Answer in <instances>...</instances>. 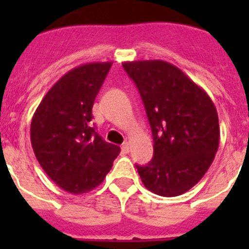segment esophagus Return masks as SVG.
Returning <instances> with one entry per match:
<instances>
[{"mask_svg":"<svg viewBox=\"0 0 249 249\" xmlns=\"http://www.w3.org/2000/svg\"><path fill=\"white\" fill-rule=\"evenodd\" d=\"M122 152H123V153H128V152H129V143H128V142H124V143L122 144Z\"/></svg>","mask_w":249,"mask_h":249,"instance_id":"obj_1","label":"esophagus"}]
</instances>
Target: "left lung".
I'll list each match as a JSON object with an SVG mask.
<instances>
[{
	"instance_id": "left-lung-1",
	"label": "left lung",
	"mask_w": 249,
	"mask_h": 249,
	"mask_svg": "<svg viewBox=\"0 0 249 249\" xmlns=\"http://www.w3.org/2000/svg\"><path fill=\"white\" fill-rule=\"evenodd\" d=\"M137 86L153 136V158L136 166L144 187L176 197L201 181L219 144L218 114L202 87L160 59L123 62Z\"/></svg>"
}]
</instances>
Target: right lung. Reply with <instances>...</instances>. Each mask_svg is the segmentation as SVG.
Listing matches in <instances>:
<instances>
[{
    "instance_id": "1",
    "label": "right lung",
    "mask_w": 249,
    "mask_h": 249,
    "mask_svg": "<svg viewBox=\"0 0 249 249\" xmlns=\"http://www.w3.org/2000/svg\"><path fill=\"white\" fill-rule=\"evenodd\" d=\"M112 62L81 65L46 93L31 122V144L46 175L66 192L100 186L121 148L91 127L92 107Z\"/></svg>"
}]
</instances>
